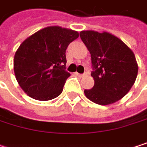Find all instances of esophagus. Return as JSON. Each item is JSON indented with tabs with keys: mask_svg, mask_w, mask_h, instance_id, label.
Listing matches in <instances>:
<instances>
[{
	"mask_svg": "<svg viewBox=\"0 0 147 147\" xmlns=\"http://www.w3.org/2000/svg\"><path fill=\"white\" fill-rule=\"evenodd\" d=\"M76 76H80V77H82V76H85L87 73H84V74H80V73H77V72H76Z\"/></svg>",
	"mask_w": 147,
	"mask_h": 147,
	"instance_id": "34e87169",
	"label": "esophagus"
}]
</instances>
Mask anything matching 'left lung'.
Returning a JSON list of instances; mask_svg holds the SVG:
<instances>
[{"mask_svg":"<svg viewBox=\"0 0 147 147\" xmlns=\"http://www.w3.org/2000/svg\"><path fill=\"white\" fill-rule=\"evenodd\" d=\"M80 36L91 54L94 85L85 89L86 97L106 105L124 97L134 85L138 64L133 51L121 39L104 31L82 30Z\"/></svg>","mask_w":147,"mask_h":147,"instance_id":"obj_1","label":"left lung"}]
</instances>
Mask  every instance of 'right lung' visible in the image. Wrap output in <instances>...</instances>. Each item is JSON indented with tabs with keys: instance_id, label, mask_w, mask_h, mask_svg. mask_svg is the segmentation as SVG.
Masks as SVG:
<instances>
[{
	"instance_id": "obj_1",
	"label": "right lung",
	"mask_w": 147,
	"mask_h": 147,
	"mask_svg": "<svg viewBox=\"0 0 147 147\" xmlns=\"http://www.w3.org/2000/svg\"><path fill=\"white\" fill-rule=\"evenodd\" d=\"M79 36L76 30L48 26L26 38L17 49L13 59L15 77L32 99L50 100L63 91L71 74L65 71V51Z\"/></svg>"
}]
</instances>
